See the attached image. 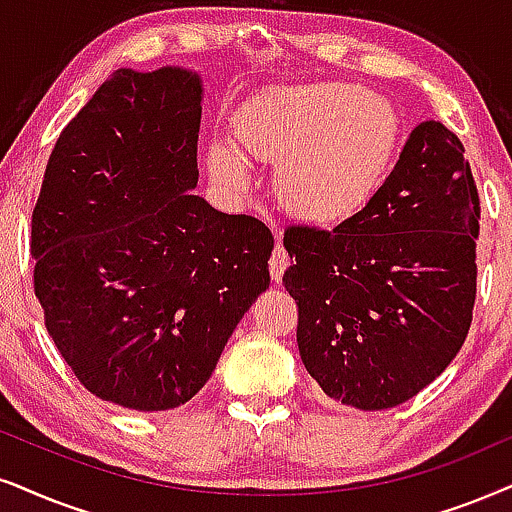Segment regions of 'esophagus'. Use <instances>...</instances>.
<instances>
[{
	"instance_id": "34e87169",
	"label": "esophagus",
	"mask_w": 512,
	"mask_h": 512,
	"mask_svg": "<svg viewBox=\"0 0 512 512\" xmlns=\"http://www.w3.org/2000/svg\"><path fill=\"white\" fill-rule=\"evenodd\" d=\"M288 264H290V257H288L286 248H283L281 243H276V248H274V252H271V260H269L271 278H274L276 283L283 278V271L288 269Z\"/></svg>"
}]
</instances>
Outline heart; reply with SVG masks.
I'll list each match as a JSON object with an SVG mask.
<instances>
[{
    "label": "heart",
    "mask_w": 512,
    "mask_h": 512,
    "mask_svg": "<svg viewBox=\"0 0 512 512\" xmlns=\"http://www.w3.org/2000/svg\"><path fill=\"white\" fill-rule=\"evenodd\" d=\"M399 120L364 87L314 82L252 103L236 127L245 158L281 163L278 191L290 210L314 222L357 212L390 165ZM215 177L243 181V163L224 148L210 153Z\"/></svg>",
    "instance_id": "heart-1"
}]
</instances>
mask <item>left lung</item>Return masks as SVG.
<instances>
[{"label":"left lung","mask_w":512,"mask_h":512,"mask_svg":"<svg viewBox=\"0 0 512 512\" xmlns=\"http://www.w3.org/2000/svg\"><path fill=\"white\" fill-rule=\"evenodd\" d=\"M463 153L442 122H420L357 215L331 231L297 224L283 234L302 364L340 404H404L468 338L480 196Z\"/></svg>","instance_id":"1"}]
</instances>
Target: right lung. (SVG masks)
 <instances>
[{
    "mask_svg": "<svg viewBox=\"0 0 512 512\" xmlns=\"http://www.w3.org/2000/svg\"><path fill=\"white\" fill-rule=\"evenodd\" d=\"M203 84L120 68L68 122L32 210L35 295L77 380L134 411L186 404L269 288L274 236L193 196Z\"/></svg>",
    "mask_w": 512,
    "mask_h": 512,
    "instance_id": "add662e5",
    "label": "right lung"
}]
</instances>
